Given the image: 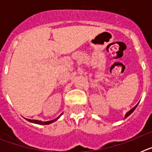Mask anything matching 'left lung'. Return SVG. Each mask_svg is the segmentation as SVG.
<instances>
[{
    "instance_id": "left-lung-1",
    "label": "left lung",
    "mask_w": 152,
    "mask_h": 152,
    "mask_svg": "<svg viewBox=\"0 0 152 152\" xmlns=\"http://www.w3.org/2000/svg\"><path fill=\"white\" fill-rule=\"evenodd\" d=\"M137 106H138V104H137V105H135V107H134L133 108H132V109H131V110H130L129 111H128V112L126 113V115H125V118H127V117H128L129 116L130 114H131V113H132V112H133V111L135 110V108H136V107H137Z\"/></svg>"
}]
</instances>
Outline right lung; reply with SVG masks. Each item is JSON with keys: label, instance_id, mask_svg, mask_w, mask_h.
Returning a JSON list of instances; mask_svg holds the SVG:
<instances>
[{"label": "right lung", "instance_id": "obj_1", "mask_svg": "<svg viewBox=\"0 0 152 152\" xmlns=\"http://www.w3.org/2000/svg\"><path fill=\"white\" fill-rule=\"evenodd\" d=\"M62 114L63 113H61L59 116H58L57 118H56L55 119H52V120H50V121H41V120H37V119H26V118H25V119H26L27 121L30 122V123H35V124L49 125V124H51V123H54V122H56V120H58V119H59L60 116H61Z\"/></svg>", "mask_w": 152, "mask_h": 152}]
</instances>
